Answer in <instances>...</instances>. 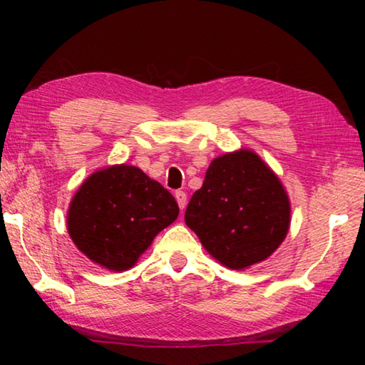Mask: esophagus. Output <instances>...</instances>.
<instances>
[{
	"label": "esophagus",
	"mask_w": 365,
	"mask_h": 365,
	"mask_svg": "<svg viewBox=\"0 0 365 365\" xmlns=\"http://www.w3.org/2000/svg\"><path fill=\"white\" fill-rule=\"evenodd\" d=\"M175 200L178 202V207H180L183 211V209L187 207V193H185V191H182V190L175 191Z\"/></svg>",
	"instance_id": "1"
}]
</instances>
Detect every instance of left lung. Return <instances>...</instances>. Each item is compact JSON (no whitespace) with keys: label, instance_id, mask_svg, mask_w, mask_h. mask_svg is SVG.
Returning <instances> with one entry per match:
<instances>
[{"label":"left lung","instance_id":"1","mask_svg":"<svg viewBox=\"0 0 365 365\" xmlns=\"http://www.w3.org/2000/svg\"><path fill=\"white\" fill-rule=\"evenodd\" d=\"M289 200L282 182L251 150L215 158L185 222L209 255L242 270L267 259L289 228Z\"/></svg>","mask_w":365,"mask_h":365}]
</instances>
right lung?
<instances>
[{
  "instance_id": "add662e5",
  "label": "right lung",
  "mask_w": 365,
  "mask_h": 365,
  "mask_svg": "<svg viewBox=\"0 0 365 365\" xmlns=\"http://www.w3.org/2000/svg\"><path fill=\"white\" fill-rule=\"evenodd\" d=\"M178 215L163 185L135 165H110L80 185L67 212L77 248L109 270H127Z\"/></svg>"
}]
</instances>
